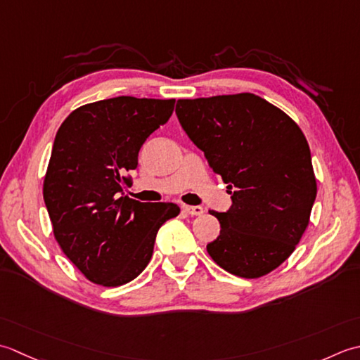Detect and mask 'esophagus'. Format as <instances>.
Returning <instances> with one entry per match:
<instances>
[{
    "label": "esophagus",
    "mask_w": 360,
    "mask_h": 360,
    "mask_svg": "<svg viewBox=\"0 0 360 360\" xmlns=\"http://www.w3.org/2000/svg\"><path fill=\"white\" fill-rule=\"evenodd\" d=\"M183 211H185L189 216H202L203 214L202 207H191V205H185V207H183Z\"/></svg>",
    "instance_id": "34e87169"
}]
</instances>
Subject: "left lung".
I'll return each mask as SVG.
<instances>
[{
  "mask_svg": "<svg viewBox=\"0 0 360 360\" xmlns=\"http://www.w3.org/2000/svg\"><path fill=\"white\" fill-rule=\"evenodd\" d=\"M175 113L231 194L229 211L211 212L221 234L208 255L240 278L270 274L295 250L317 195L302 129L252 93L179 99Z\"/></svg>",
  "mask_w": 360,
  "mask_h": 360,
  "instance_id": "8db88e82",
  "label": "left lung"
}]
</instances>
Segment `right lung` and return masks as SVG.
<instances>
[{
	"instance_id": "right-lung-1",
	"label": "right lung",
	"mask_w": 360,
	"mask_h": 360,
	"mask_svg": "<svg viewBox=\"0 0 360 360\" xmlns=\"http://www.w3.org/2000/svg\"><path fill=\"white\" fill-rule=\"evenodd\" d=\"M175 99L118 96L76 108L62 122L43 181L54 238L88 280L116 288L148 266L175 203L122 195L146 139L167 122ZM122 197H119V194Z\"/></svg>"
}]
</instances>
